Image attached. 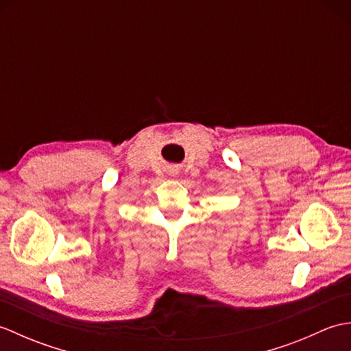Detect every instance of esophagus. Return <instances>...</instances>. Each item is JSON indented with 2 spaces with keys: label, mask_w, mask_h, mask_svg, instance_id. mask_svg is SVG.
<instances>
[{
  "label": "esophagus",
  "mask_w": 351,
  "mask_h": 351,
  "mask_svg": "<svg viewBox=\"0 0 351 351\" xmlns=\"http://www.w3.org/2000/svg\"><path fill=\"white\" fill-rule=\"evenodd\" d=\"M176 173H178V171H176V169H170V175H173V176H175Z\"/></svg>",
  "instance_id": "34e87169"
}]
</instances>
